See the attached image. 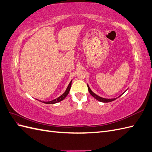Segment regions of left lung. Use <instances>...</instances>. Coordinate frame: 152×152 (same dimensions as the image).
<instances>
[{
    "label": "left lung",
    "instance_id": "8db88e82",
    "mask_svg": "<svg viewBox=\"0 0 152 152\" xmlns=\"http://www.w3.org/2000/svg\"><path fill=\"white\" fill-rule=\"evenodd\" d=\"M87 87H88V90H89V93H90L91 95H92V96H93L94 98H96V99L97 100H98V101L102 102H104V103H107V102H112V101H114L116 99V98H110V99H109V98H104L100 97V96H98V95L95 94L94 93H93V91H91V89H90L89 86H88V85H87ZM121 96V95H120V96H119L118 97H120Z\"/></svg>",
    "mask_w": 152,
    "mask_h": 152
}]
</instances>
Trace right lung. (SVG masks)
Listing matches in <instances>:
<instances>
[{"label": "right lung", "mask_w": 152, "mask_h": 152, "mask_svg": "<svg viewBox=\"0 0 152 152\" xmlns=\"http://www.w3.org/2000/svg\"><path fill=\"white\" fill-rule=\"evenodd\" d=\"M71 84H72V80L70 81V82L69 83L67 88H66V91H65V93H63V94H61V96H59L58 98H56V99L53 100H51V101L43 102V103H45V104H54L58 103V102H59L62 101L63 99H65V97L68 95V94H69V91H70V87H71Z\"/></svg>", "instance_id": "add662e5"}]
</instances>
